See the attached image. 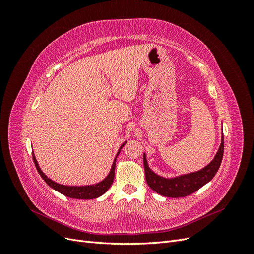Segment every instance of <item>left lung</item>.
<instances>
[{"label": "left lung", "instance_id": "8db88e82", "mask_svg": "<svg viewBox=\"0 0 254 254\" xmlns=\"http://www.w3.org/2000/svg\"><path fill=\"white\" fill-rule=\"evenodd\" d=\"M222 156H224V134H221V143L216 155L206 166L197 172L166 178V177L160 176L150 170L144 152L143 163L146 182L152 190L165 197L178 198L189 196L213 179L221 164Z\"/></svg>", "mask_w": 254, "mask_h": 254}]
</instances>
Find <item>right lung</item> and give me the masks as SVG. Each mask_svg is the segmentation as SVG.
<instances>
[{"instance_id": "right-lung-1", "label": "right lung", "mask_w": 254, "mask_h": 254, "mask_svg": "<svg viewBox=\"0 0 254 254\" xmlns=\"http://www.w3.org/2000/svg\"><path fill=\"white\" fill-rule=\"evenodd\" d=\"M127 143V141H125L121 145V147L119 148L117 156H115L113 163L111 166V170L109 172V174L107 175V177L105 179H103L102 181H99L97 183L94 184H87V186H65V184H60L56 181L52 180L51 178L45 175L42 170L39 166V163L35 157V153L33 151V160L35 162V166L37 168L38 173L42 177V179L45 181V183L48 184L49 187H51L53 190H55L57 191H59L60 194H63L66 197L70 198H74V199H94V198H98L99 196H102L103 194H105L107 190H109V188L111 187V184L113 182L114 179V170H115V161H117L118 156L120 155L121 149L124 147V145Z\"/></svg>"}]
</instances>
